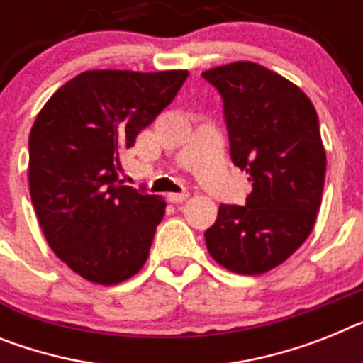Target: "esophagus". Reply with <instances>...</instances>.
Masks as SVG:
<instances>
[{
    "label": "esophagus",
    "mask_w": 363,
    "mask_h": 363,
    "mask_svg": "<svg viewBox=\"0 0 363 363\" xmlns=\"http://www.w3.org/2000/svg\"><path fill=\"white\" fill-rule=\"evenodd\" d=\"M187 196H189L187 193H170L167 198H169V202H172V203H182L187 200Z\"/></svg>",
    "instance_id": "obj_1"
}]
</instances>
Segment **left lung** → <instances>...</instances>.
I'll list each match as a JSON object with an SVG mask.
<instances>
[{"label":"left lung","mask_w":363,"mask_h":363,"mask_svg":"<svg viewBox=\"0 0 363 363\" xmlns=\"http://www.w3.org/2000/svg\"><path fill=\"white\" fill-rule=\"evenodd\" d=\"M202 77L224 101L231 161L253 187L246 206L218 207L207 250L235 274H264L305 242L320 211L327 157L318 113L296 84L253 62Z\"/></svg>","instance_id":"1"}]
</instances>
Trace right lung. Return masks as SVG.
I'll return each instance as SVG.
<instances>
[{
    "label": "right lung",
    "instance_id": "add662e5",
    "mask_svg": "<svg viewBox=\"0 0 363 363\" xmlns=\"http://www.w3.org/2000/svg\"><path fill=\"white\" fill-rule=\"evenodd\" d=\"M187 71H84L29 135V187L49 247L80 277L123 283L148 259L165 200L123 184L121 152L169 106Z\"/></svg>",
    "mask_w": 363,
    "mask_h": 363
}]
</instances>
